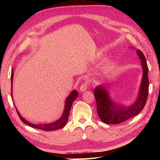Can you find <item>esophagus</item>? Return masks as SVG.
<instances>
[{"mask_svg":"<svg viewBox=\"0 0 160 160\" xmlns=\"http://www.w3.org/2000/svg\"><path fill=\"white\" fill-rule=\"evenodd\" d=\"M88 82H86V83H82V85L80 87V91L81 92H84L85 91L87 90V88H88Z\"/></svg>","mask_w":160,"mask_h":160,"instance_id":"obj_1","label":"esophagus"}]
</instances>
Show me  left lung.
<instances>
[{"label":"left lung","instance_id":"left-lung-1","mask_svg":"<svg viewBox=\"0 0 160 160\" xmlns=\"http://www.w3.org/2000/svg\"><path fill=\"white\" fill-rule=\"evenodd\" d=\"M142 61L143 67V78L140 86L139 95L135 102L128 108L118 106L113 103L108 92L101 86L98 87L94 91V96L97 103V110L99 118L107 124H119L134 116L138 115L143 110L146 103L149 91L148 67L143 52L137 51Z\"/></svg>","mask_w":160,"mask_h":160}]
</instances>
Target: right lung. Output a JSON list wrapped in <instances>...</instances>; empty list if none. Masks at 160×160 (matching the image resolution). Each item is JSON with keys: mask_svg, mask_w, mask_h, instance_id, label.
Returning <instances> with one entry per match:
<instances>
[{"mask_svg": "<svg viewBox=\"0 0 160 160\" xmlns=\"http://www.w3.org/2000/svg\"><path fill=\"white\" fill-rule=\"evenodd\" d=\"M12 79H13V71H12L11 72V97L12 96ZM78 92L77 91L74 90L72 91L71 93H70V95H69L68 98H67L66 101H65V109L63 111V113H62L61 117L58 119L57 121H56L55 122H53L52 123H48V124H33L31 123H29L26 119H24L22 116L21 115V114L19 113V112L18 111V110L16 109L17 114L18 115V117L20 118L22 122L25 123L26 125H28V126L32 127L33 128H37V129H39L43 131H54V130H57L61 128H63L67 120L69 119V113H70V110L71 108V105L73 103V101L75 100V99L78 97Z\"/></svg>", "mask_w": 160, "mask_h": 160, "instance_id": "right-lung-1", "label": "right lung"}]
</instances>
